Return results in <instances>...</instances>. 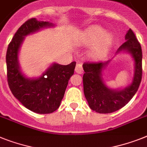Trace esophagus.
Segmentation results:
<instances>
[{
    "instance_id": "esophagus-1",
    "label": "esophagus",
    "mask_w": 147,
    "mask_h": 147,
    "mask_svg": "<svg viewBox=\"0 0 147 147\" xmlns=\"http://www.w3.org/2000/svg\"><path fill=\"white\" fill-rule=\"evenodd\" d=\"M75 71H76L77 74H82L83 73V68H82V66L81 64H77L76 66V68H75Z\"/></svg>"
}]
</instances>
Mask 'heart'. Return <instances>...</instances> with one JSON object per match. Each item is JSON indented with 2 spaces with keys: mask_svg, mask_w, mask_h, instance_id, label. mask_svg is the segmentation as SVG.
<instances>
[{
  "mask_svg": "<svg viewBox=\"0 0 147 147\" xmlns=\"http://www.w3.org/2000/svg\"><path fill=\"white\" fill-rule=\"evenodd\" d=\"M80 41L86 45H93L90 55L93 59H100L108 52L113 41V37L110 33H105L100 27H92L81 34Z\"/></svg>",
  "mask_w": 147,
  "mask_h": 147,
  "instance_id": "obj_1",
  "label": "heart"
}]
</instances>
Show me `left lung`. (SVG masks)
<instances>
[{"mask_svg": "<svg viewBox=\"0 0 147 147\" xmlns=\"http://www.w3.org/2000/svg\"><path fill=\"white\" fill-rule=\"evenodd\" d=\"M126 41L119 48L118 52L127 50L131 54L135 63L133 82L122 90H112L105 86L101 79V72L107 62H85L82 65L85 74L82 76L85 97L90 108L99 113H110L119 110L131 100L142 79V49L140 43L131 29L125 35Z\"/></svg>", "mask_w": 147, "mask_h": 147, "instance_id": "left-lung-1", "label": "left lung"}]
</instances>
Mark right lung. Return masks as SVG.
Segmentation results:
<instances>
[{
    "instance_id": "right-lung-1",
    "label": "right lung",
    "mask_w": 147,
    "mask_h": 147,
    "mask_svg": "<svg viewBox=\"0 0 147 147\" xmlns=\"http://www.w3.org/2000/svg\"><path fill=\"white\" fill-rule=\"evenodd\" d=\"M53 25L36 18L28 19L17 30L6 55L7 82L10 91L23 106L40 114L51 113L59 108L69 80L74 73L76 62L67 65L54 64L40 77L30 80L25 78L19 70L18 53L25 36Z\"/></svg>"
}]
</instances>
